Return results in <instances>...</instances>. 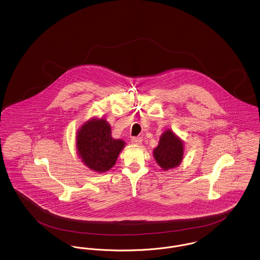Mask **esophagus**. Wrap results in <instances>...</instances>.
Returning a JSON list of instances; mask_svg holds the SVG:
<instances>
[{
  "label": "esophagus",
  "mask_w": 260,
  "mask_h": 260,
  "mask_svg": "<svg viewBox=\"0 0 260 260\" xmlns=\"http://www.w3.org/2000/svg\"><path fill=\"white\" fill-rule=\"evenodd\" d=\"M132 142L134 144H137V145H140L142 143V139L140 137H133L132 138Z\"/></svg>",
  "instance_id": "esophagus-1"
}]
</instances>
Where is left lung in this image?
<instances>
[{
	"mask_svg": "<svg viewBox=\"0 0 260 260\" xmlns=\"http://www.w3.org/2000/svg\"><path fill=\"white\" fill-rule=\"evenodd\" d=\"M154 158L165 171L177 167L183 157V143L171 129L165 132L159 145L154 149Z\"/></svg>",
	"mask_w": 260,
	"mask_h": 260,
	"instance_id": "obj_1",
	"label": "left lung"
}]
</instances>
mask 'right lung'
Wrapping results in <instances>:
<instances>
[{
    "instance_id": "right-lung-1",
    "label": "right lung",
    "mask_w": 260,
    "mask_h": 260,
    "mask_svg": "<svg viewBox=\"0 0 260 260\" xmlns=\"http://www.w3.org/2000/svg\"><path fill=\"white\" fill-rule=\"evenodd\" d=\"M124 142L111 136L110 124L93 119L83 124L77 135V150L85 165L98 173L110 170L124 148Z\"/></svg>"
}]
</instances>
